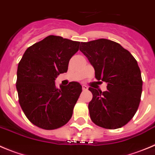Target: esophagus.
<instances>
[{"instance_id":"1","label":"esophagus","mask_w":155,"mask_h":155,"mask_svg":"<svg viewBox=\"0 0 155 155\" xmlns=\"http://www.w3.org/2000/svg\"><path fill=\"white\" fill-rule=\"evenodd\" d=\"M82 89H83V91H86V90H88V87L86 86H85V85H83V86H82Z\"/></svg>"}]
</instances>
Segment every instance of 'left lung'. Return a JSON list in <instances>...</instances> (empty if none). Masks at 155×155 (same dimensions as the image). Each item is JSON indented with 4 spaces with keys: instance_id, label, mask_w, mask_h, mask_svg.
<instances>
[{
    "instance_id": "1",
    "label": "left lung",
    "mask_w": 155,
    "mask_h": 155,
    "mask_svg": "<svg viewBox=\"0 0 155 155\" xmlns=\"http://www.w3.org/2000/svg\"><path fill=\"white\" fill-rule=\"evenodd\" d=\"M80 50L95 69V77L107 83L102 92L90 87L93 94L88 108L92 121L106 129L126 125L136 114L140 102L142 84L137 62L119 43L100 38L81 42Z\"/></svg>"
}]
</instances>
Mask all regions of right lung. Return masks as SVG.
I'll use <instances>...</instances> for the list:
<instances>
[{
  "instance_id": "right-lung-1",
  "label": "right lung",
  "mask_w": 155,
  "mask_h": 155,
  "mask_svg": "<svg viewBox=\"0 0 155 155\" xmlns=\"http://www.w3.org/2000/svg\"><path fill=\"white\" fill-rule=\"evenodd\" d=\"M79 41L49 35L28 47L19 62L16 88L24 114L41 129L55 130L69 122L82 93V86L70 82L58 89L55 80L66 72Z\"/></svg>"
}]
</instances>
